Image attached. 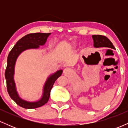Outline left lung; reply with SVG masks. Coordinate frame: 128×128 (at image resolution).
Here are the masks:
<instances>
[{
    "label": "left lung",
    "instance_id": "8db88e82",
    "mask_svg": "<svg viewBox=\"0 0 128 128\" xmlns=\"http://www.w3.org/2000/svg\"><path fill=\"white\" fill-rule=\"evenodd\" d=\"M92 38L94 41V47L100 48V47H107V48L115 49L112 43L106 36L101 35H93Z\"/></svg>",
    "mask_w": 128,
    "mask_h": 128
}]
</instances>
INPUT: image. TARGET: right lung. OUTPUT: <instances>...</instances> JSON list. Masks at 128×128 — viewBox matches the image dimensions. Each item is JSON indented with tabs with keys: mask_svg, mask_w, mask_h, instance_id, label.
I'll return each mask as SVG.
<instances>
[{
	"mask_svg": "<svg viewBox=\"0 0 128 128\" xmlns=\"http://www.w3.org/2000/svg\"><path fill=\"white\" fill-rule=\"evenodd\" d=\"M50 33H32L29 34L20 39L10 51L7 59V66L5 70V76L6 80L7 91L11 98L17 105L26 109H34L44 105L48 102L50 90L55 80L62 74V70H60L50 76L47 80L44 87L43 96L39 101L36 102H29L19 98L16 90L13 76L14 66L18 56L24 50L36 49L39 46L44 45Z\"/></svg>",
	"mask_w": 128,
	"mask_h": 128,
	"instance_id": "add662e5",
	"label": "right lung"
}]
</instances>
